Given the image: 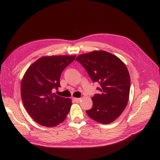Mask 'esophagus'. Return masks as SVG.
<instances>
[{"label":"esophagus","instance_id":"esophagus-1","mask_svg":"<svg viewBox=\"0 0 160 160\" xmlns=\"http://www.w3.org/2000/svg\"><path fill=\"white\" fill-rule=\"evenodd\" d=\"M72 100H74V102H79L80 100H81V98H72Z\"/></svg>","mask_w":160,"mask_h":160}]
</instances>
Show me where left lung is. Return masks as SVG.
<instances>
[{
    "label": "left lung",
    "instance_id": "8db88e82",
    "mask_svg": "<svg viewBox=\"0 0 160 160\" xmlns=\"http://www.w3.org/2000/svg\"><path fill=\"white\" fill-rule=\"evenodd\" d=\"M76 60L84 67L99 93L92 97L93 106L86 111L91 119L100 123L114 121L122 113L129 99L130 78L127 66L116 56L106 51L79 55Z\"/></svg>",
    "mask_w": 160,
    "mask_h": 160
}]
</instances>
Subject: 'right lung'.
I'll return each instance as SVG.
<instances>
[{"mask_svg":"<svg viewBox=\"0 0 160 160\" xmlns=\"http://www.w3.org/2000/svg\"><path fill=\"white\" fill-rule=\"evenodd\" d=\"M76 56H44L32 63L21 82L23 105L32 118L40 125L53 127L69 113L71 99L53 93L60 87L62 71Z\"/></svg>","mask_w":160,"mask_h":160,"instance_id":"add662e5","label":"right lung"}]
</instances>
